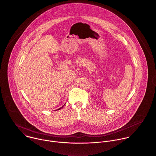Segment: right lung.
<instances>
[{
  "instance_id": "obj_1",
  "label": "right lung",
  "mask_w": 156,
  "mask_h": 156,
  "mask_svg": "<svg viewBox=\"0 0 156 156\" xmlns=\"http://www.w3.org/2000/svg\"><path fill=\"white\" fill-rule=\"evenodd\" d=\"M62 107H61V108H59V109H58V110H61V108H62Z\"/></svg>"
}]
</instances>
